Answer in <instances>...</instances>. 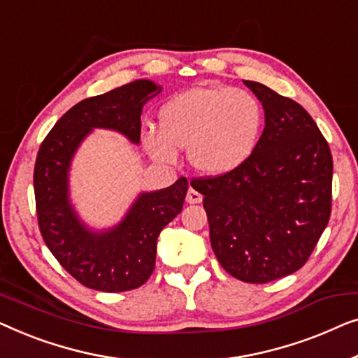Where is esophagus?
Returning <instances> with one entry per match:
<instances>
[{"mask_svg":"<svg viewBox=\"0 0 358 358\" xmlns=\"http://www.w3.org/2000/svg\"><path fill=\"white\" fill-rule=\"evenodd\" d=\"M203 201V196H201L194 188L188 189V194H186V203L188 204H198Z\"/></svg>","mask_w":358,"mask_h":358,"instance_id":"34e87169","label":"esophagus"}]
</instances>
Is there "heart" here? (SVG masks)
I'll use <instances>...</instances> for the list:
<instances>
[{
    "mask_svg": "<svg viewBox=\"0 0 358 358\" xmlns=\"http://www.w3.org/2000/svg\"><path fill=\"white\" fill-rule=\"evenodd\" d=\"M263 122L253 94L230 85L196 87L160 108V131H145L143 144L159 162H177V149H188L189 162L199 172L225 175L253 154Z\"/></svg>",
    "mask_w": 358,
    "mask_h": 358,
    "instance_id": "1",
    "label": "heart"
}]
</instances>
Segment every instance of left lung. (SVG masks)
<instances>
[{"label":"left lung","mask_w":358,"mask_h":358,"mask_svg":"<svg viewBox=\"0 0 358 358\" xmlns=\"http://www.w3.org/2000/svg\"><path fill=\"white\" fill-rule=\"evenodd\" d=\"M264 108V131L234 172L191 181L204 196L210 245L222 268L250 284L285 278L313 253L329 222L332 155L295 100L243 80Z\"/></svg>","instance_id":"1"}]
</instances>
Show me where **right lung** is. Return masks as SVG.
Masks as SVG:
<instances>
[{"label": "right lung", "instance_id": "obj_1", "mask_svg": "<svg viewBox=\"0 0 358 358\" xmlns=\"http://www.w3.org/2000/svg\"><path fill=\"white\" fill-rule=\"evenodd\" d=\"M162 87L139 79L69 108L40 145L34 169L40 234L58 263L80 284L100 292L138 289L152 274L157 236L183 209L188 180L141 193L122 222L92 230L69 203V167L94 128L113 129L139 144L144 103Z\"/></svg>", "mask_w": 358, "mask_h": 358}]
</instances>
